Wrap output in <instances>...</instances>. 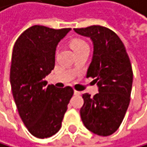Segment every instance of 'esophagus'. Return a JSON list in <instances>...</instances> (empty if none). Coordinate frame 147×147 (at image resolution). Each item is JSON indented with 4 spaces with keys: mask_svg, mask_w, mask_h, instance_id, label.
Masks as SVG:
<instances>
[{
    "mask_svg": "<svg viewBox=\"0 0 147 147\" xmlns=\"http://www.w3.org/2000/svg\"><path fill=\"white\" fill-rule=\"evenodd\" d=\"M74 94H75V95H80V94H81V92H78V91H76V90H75V91H74Z\"/></svg>",
    "mask_w": 147,
    "mask_h": 147,
    "instance_id": "obj_1",
    "label": "esophagus"
}]
</instances>
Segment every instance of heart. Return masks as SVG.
Segmentation results:
<instances>
[{
	"instance_id": "obj_1",
	"label": "heart",
	"mask_w": 147,
	"mask_h": 147,
	"mask_svg": "<svg viewBox=\"0 0 147 147\" xmlns=\"http://www.w3.org/2000/svg\"><path fill=\"white\" fill-rule=\"evenodd\" d=\"M70 46H71V47L74 49V50H76V49H78V48H80V47H84V46H87L86 43H84L83 40H81V39H78V38H76V39H73V40L70 42Z\"/></svg>"
}]
</instances>
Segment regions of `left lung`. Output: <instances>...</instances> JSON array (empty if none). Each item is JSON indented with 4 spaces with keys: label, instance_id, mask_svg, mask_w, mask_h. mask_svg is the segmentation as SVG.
<instances>
[{
    "label": "left lung",
    "instance_id": "obj_1",
    "mask_svg": "<svg viewBox=\"0 0 147 147\" xmlns=\"http://www.w3.org/2000/svg\"><path fill=\"white\" fill-rule=\"evenodd\" d=\"M74 31L92 42L93 53L86 78H94L99 88L93 97L83 94L82 122L94 134L109 136L119 128L131 100V61L120 38L108 28L92 25Z\"/></svg>",
    "mask_w": 147,
    "mask_h": 147
}]
</instances>
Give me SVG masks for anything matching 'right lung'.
Segmentation results:
<instances>
[{"instance_id":"1","label":"right lung","mask_w":147,"mask_h":147,"mask_svg":"<svg viewBox=\"0 0 147 147\" xmlns=\"http://www.w3.org/2000/svg\"><path fill=\"white\" fill-rule=\"evenodd\" d=\"M70 30L34 25L14 45L10 67L13 98L23 123L38 138L58 132L74 93L70 86L57 88L45 80L55 68L58 43Z\"/></svg>"}]
</instances>
